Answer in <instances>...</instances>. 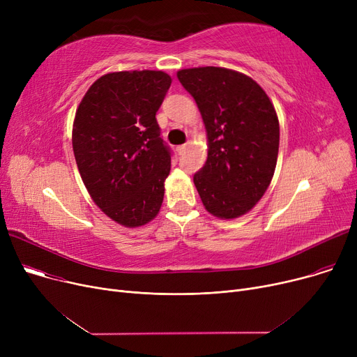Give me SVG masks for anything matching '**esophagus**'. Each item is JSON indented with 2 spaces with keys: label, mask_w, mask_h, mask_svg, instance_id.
<instances>
[{
  "label": "esophagus",
  "mask_w": 357,
  "mask_h": 357,
  "mask_svg": "<svg viewBox=\"0 0 357 357\" xmlns=\"http://www.w3.org/2000/svg\"><path fill=\"white\" fill-rule=\"evenodd\" d=\"M186 150V144H179L178 147H176V152L179 153V155H182L183 152Z\"/></svg>",
  "instance_id": "esophagus-1"
}]
</instances>
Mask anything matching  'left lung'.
<instances>
[{
  "instance_id": "obj_1",
  "label": "left lung",
  "mask_w": 357,
  "mask_h": 357,
  "mask_svg": "<svg viewBox=\"0 0 357 357\" xmlns=\"http://www.w3.org/2000/svg\"><path fill=\"white\" fill-rule=\"evenodd\" d=\"M207 131V162L194 175L205 210L221 220L249 213L275 174L279 121L268 93L245 73L202 66L178 70Z\"/></svg>"
}]
</instances>
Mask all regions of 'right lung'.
<instances>
[{"instance_id":"add662e5","label":"right lung","mask_w":357,"mask_h":357,"mask_svg":"<svg viewBox=\"0 0 357 357\" xmlns=\"http://www.w3.org/2000/svg\"><path fill=\"white\" fill-rule=\"evenodd\" d=\"M171 82L162 70L111 72L89 86L75 114L72 147L85 188L124 227L144 226L162 207L171 150L156 112Z\"/></svg>"}]
</instances>
